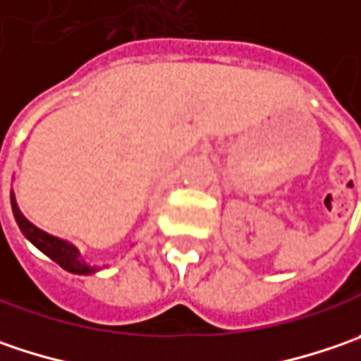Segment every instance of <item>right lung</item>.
I'll return each instance as SVG.
<instances>
[{"instance_id":"right-lung-1","label":"right lung","mask_w":361,"mask_h":361,"mask_svg":"<svg viewBox=\"0 0 361 361\" xmlns=\"http://www.w3.org/2000/svg\"><path fill=\"white\" fill-rule=\"evenodd\" d=\"M9 196H11V210H13V216H16L18 226H20V230H22V234H24L25 238L34 244L38 250H42L46 257H50L54 262H58V264H60L64 271H68V273H74V274L99 273V267H90V264H87L85 260L80 259V250H78L74 244L68 243V240H64V238L52 236V234L44 232V230L36 226V224H32V222L25 218L24 214H22V210H20L13 190H11V194H9Z\"/></svg>"}]
</instances>
